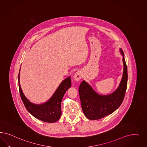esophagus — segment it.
<instances>
[{
  "mask_svg": "<svg viewBox=\"0 0 147 147\" xmlns=\"http://www.w3.org/2000/svg\"><path fill=\"white\" fill-rule=\"evenodd\" d=\"M81 78V72L80 71H77L74 75V79L76 81H79Z\"/></svg>",
  "mask_w": 147,
  "mask_h": 147,
  "instance_id": "esophagus-1",
  "label": "esophagus"
}]
</instances>
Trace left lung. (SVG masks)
<instances>
[{
  "instance_id": "obj_1",
  "label": "left lung",
  "mask_w": 147,
  "mask_h": 147,
  "mask_svg": "<svg viewBox=\"0 0 147 147\" xmlns=\"http://www.w3.org/2000/svg\"><path fill=\"white\" fill-rule=\"evenodd\" d=\"M123 55V73L118 88L108 95H101L96 93L85 81L79 88L82 109L86 116L89 120H98L113 113L123 101L127 86L128 73L124 53Z\"/></svg>"
}]
</instances>
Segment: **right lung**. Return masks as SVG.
<instances>
[{
  "label": "right lung",
  "mask_w": 147,
  "mask_h": 147,
  "mask_svg": "<svg viewBox=\"0 0 147 147\" xmlns=\"http://www.w3.org/2000/svg\"><path fill=\"white\" fill-rule=\"evenodd\" d=\"M19 74L20 71L18 75L19 93L22 102L28 111L34 117L42 121L49 123L57 121L61 115V103L63 96L67 89L71 87V77H68L62 81L53 96L47 102L39 105L30 102L25 96L19 83Z\"/></svg>",
  "instance_id": "add662e5"
}]
</instances>
